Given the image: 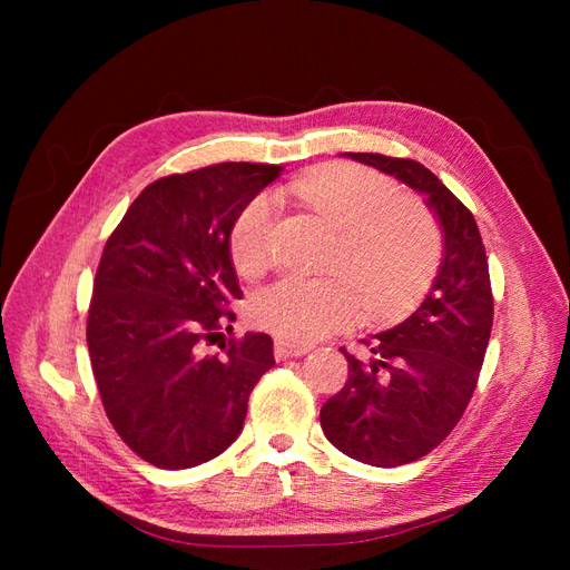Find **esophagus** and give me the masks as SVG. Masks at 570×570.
<instances>
[{"mask_svg": "<svg viewBox=\"0 0 570 570\" xmlns=\"http://www.w3.org/2000/svg\"><path fill=\"white\" fill-rule=\"evenodd\" d=\"M273 352H275V358L283 361V358H289V356H302L308 352L306 344H299L295 340L289 337H283V335H275L273 337Z\"/></svg>", "mask_w": 570, "mask_h": 570, "instance_id": "esophagus-1", "label": "esophagus"}]
</instances>
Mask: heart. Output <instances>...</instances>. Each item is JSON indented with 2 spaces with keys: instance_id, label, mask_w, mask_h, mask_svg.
Segmentation results:
<instances>
[{
  "instance_id": "b5f03b06",
  "label": "heart",
  "mask_w": 570,
  "mask_h": 570,
  "mask_svg": "<svg viewBox=\"0 0 570 570\" xmlns=\"http://www.w3.org/2000/svg\"><path fill=\"white\" fill-rule=\"evenodd\" d=\"M295 195L337 230L327 278H287L258 289L252 318L299 342L347 325L361 306L368 318L402 312L433 281L442 262V226L430 206L366 166L337 164L295 183ZM275 204L258 195L237 214L230 256L256 278L273 264Z\"/></svg>"
}]
</instances>
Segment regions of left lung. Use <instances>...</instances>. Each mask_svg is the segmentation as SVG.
Segmentation results:
<instances>
[{
    "instance_id": "obj_1",
    "label": "left lung",
    "mask_w": 570,
    "mask_h": 570,
    "mask_svg": "<svg viewBox=\"0 0 570 570\" xmlns=\"http://www.w3.org/2000/svg\"><path fill=\"white\" fill-rule=\"evenodd\" d=\"M350 157L425 193L444 230V262L423 304L361 340L368 358L340 347L347 383L321 409L323 433L342 454L394 469L433 452L461 421L485 361L494 297L478 223L433 170L377 151Z\"/></svg>"
}]
</instances>
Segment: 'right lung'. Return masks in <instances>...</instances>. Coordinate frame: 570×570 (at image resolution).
Instances as JSON below:
<instances>
[{"label": "right lung", "mask_w": 570, "mask_h": 570, "mask_svg": "<svg viewBox=\"0 0 570 570\" xmlns=\"http://www.w3.org/2000/svg\"><path fill=\"white\" fill-rule=\"evenodd\" d=\"M283 166L226 161L149 183L101 252L88 308L95 383L118 438L147 463L193 469L243 433L273 340L230 335L243 299L228 237Z\"/></svg>", "instance_id": "1"}]
</instances>
